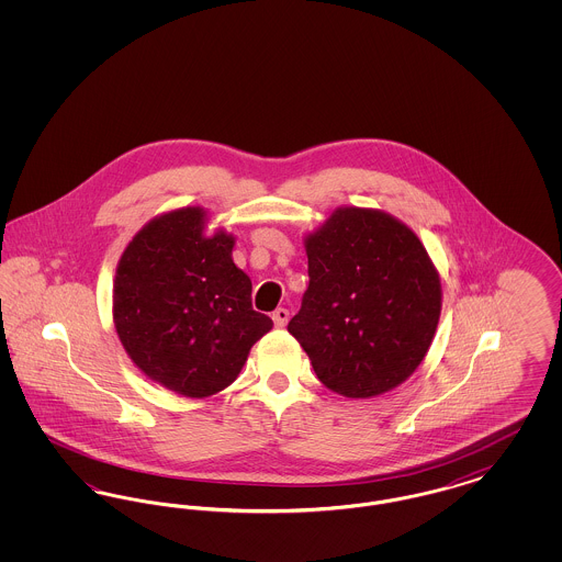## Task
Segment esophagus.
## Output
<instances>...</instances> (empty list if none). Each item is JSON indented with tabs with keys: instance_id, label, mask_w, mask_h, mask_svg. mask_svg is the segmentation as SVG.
Returning <instances> with one entry per match:
<instances>
[{
	"instance_id": "obj_1",
	"label": "esophagus",
	"mask_w": 562,
	"mask_h": 562,
	"mask_svg": "<svg viewBox=\"0 0 562 562\" xmlns=\"http://www.w3.org/2000/svg\"><path fill=\"white\" fill-rule=\"evenodd\" d=\"M271 318H273V324H276L278 328H284V326L289 324L291 314H289V310H284V307H278V310L271 314Z\"/></svg>"
}]
</instances>
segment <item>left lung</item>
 Masks as SVG:
<instances>
[{"instance_id": "left-lung-1", "label": "left lung", "mask_w": 562, "mask_h": 562, "mask_svg": "<svg viewBox=\"0 0 562 562\" xmlns=\"http://www.w3.org/2000/svg\"><path fill=\"white\" fill-rule=\"evenodd\" d=\"M310 286L289 333L346 398L401 385L426 358L442 307L422 240L392 214L346 206L305 238Z\"/></svg>"}]
</instances>
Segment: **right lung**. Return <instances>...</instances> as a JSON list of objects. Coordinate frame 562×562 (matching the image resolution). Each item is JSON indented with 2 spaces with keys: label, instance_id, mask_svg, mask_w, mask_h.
Here are the masks:
<instances>
[{
  "label": "right lung",
  "instance_id": "right-lung-1",
  "mask_svg": "<svg viewBox=\"0 0 562 562\" xmlns=\"http://www.w3.org/2000/svg\"><path fill=\"white\" fill-rule=\"evenodd\" d=\"M206 211L151 218L120 257L113 322L134 364L164 387L206 398L236 381L273 322L252 310V282L232 259L234 236H204Z\"/></svg>",
  "mask_w": 562,
  "mask_h": 562
}]
</instances>
